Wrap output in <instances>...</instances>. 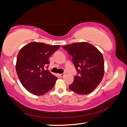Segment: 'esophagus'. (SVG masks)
Returning <instances> with one entry per match:
<instances>
[{
	"label": "esophagus",
	"mask_w": 127,
	"mask_h": 127,
	"mask_svg": "<svg viewBox=\"0 0 127 127\" xmlns=\"http://www.w3.org/2000/svg\"><path fill=\"white\" fill-rule=\"evenodd\" d=\"M59 76L60 77H63L64 76H65V74H59Z\"/></svg>",
	"instance_id": "obj_1"
}]
</instances>
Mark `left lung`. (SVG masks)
Listing matches in <instances>:
<instances>
[{"mask_svg":"<svg viewBox=\"0 0 127 127\" xmlns=\"http://www.w3.org/2000/svg\"><path fill=\"white\" fill-rule=\"evenodd\" d=\"M63 48L72 56L73 63L78 76L69 86L78 95L91 93L100 84L104 75V61L102 53L87 42H74Z\"/></svg>","mask_w":127,"mask_h":127,"instance_id":"1","label":"left lung"}]
</instances>
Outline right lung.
<instances>
[{
    "label": "right lung",
    "instance_id": "right-lung-1",
    "mask_svg": "<svg viewBox=\"0 0 127 127\" xmlns=\"http://www.w3.org/2000/svg\"><path fill=\"white\" fill-rule=\"evenodd\" d=\"M60 46L34 41L20 49L17 58L16 72L28 91L37 96L44 95L54 86L58 78L44 68L49 64V57Z\"/></svg>",
    "mask_w": 127,
    "mask_h": 127
}]
</instances>
